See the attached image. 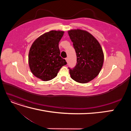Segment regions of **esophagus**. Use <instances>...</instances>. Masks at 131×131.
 I'll use <instances>...</instances> for the list:
<instances>
[{
    "label": "esophagus",
    "mask_w": 131,
    "mask_h": 131,
    "mask_svg": "<svg viewBox=\"0 0 131 131\" xmlns=\"http://www.w3.org/2000/svg\"><path fill=\"white\" fill-rule=\"evenodd\" d=\"M65 59H66V62L68 63V58H65Z\"/></svg>",
    "instance_id": "34e87169"
}]
</instances>
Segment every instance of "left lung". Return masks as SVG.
<instances>
[{"instance_id":"obj_1","label":"left lung","mask_w":131,"mask_h":131,"mask_svg":"<svg viewBox=\"0 0 131 131\" xmlns=\"http://www.w3.org/2000/svg\"><path fill=\"white\" fill-rule=\"evenodd\" d=\"M77 57V65L69 69L70 77L81 84L96 78L103 65L104 53L100 42L88 31L80 29L68 31Z\"/></svg>"}]
</instances>
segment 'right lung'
I'll list each match as a JSON object with an SVG mask.
<instances>
[{"label":"right lung","instance_id":"right-lung-1","mask_svg":"<svg viewBox=\"0 0 131 131\" xmlns=\"http://www.w3.org/2000/svg\"><path fill=\"white\" fill-rule=\"evenodd\" d=\"M64 31L52 30L39 37L31 45L28 54L31 72L35 77L46 81L56 77L62 67L67 64L59 54L58 43Z\"/></svg>","mask_w":131,"mask_h":131}]
</instances>
